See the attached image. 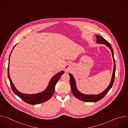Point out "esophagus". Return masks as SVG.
Wrapping results in <instances>:
<instances>
[{"label":"esophagus","mask_w":128,"mask_h":128,"mask_svg":"<svg viewBox=\"0 0 128 128\" xmlns=\"http://www.w3.org/2000/svg\"><path fill=\"white\" fill-rule=\"evenodd\" d=\"M70 66L69 65H66L65 66V69H68L70 68Z\"/></svg>","instance_id":"1"}]
</instances>
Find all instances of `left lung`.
Here are the masks:
<instances>
[{
    "label": "left lung",
    "instance_id": "obj_1",
    "mask_svg": "<svg viewBox=\"0 0 128 128\" xmlns=\"http://www.w3.org/2000/svg\"><path fill=\"white\" fill-rule=\"evenodd\" d=\"M97 38V44H104L106 45L107 47H108L110 48L112 54V58L114 60V69H113V73L112 75V78L111 80V82L109 84L108 87L104 90L103 92L97 95H88V94H84L78 90L77 86H76V80L71 74H69V75L70 76V84L71 86V90L72 92L74 94V95L78 99L80 100L84 101V102H96L101 99H102L108 92V91L110 90V89L112 86V85L114 82V78H115V72H116V62L114 58V50L112 48V46L111 44H109L106 40H105L103 38H102L101 36L100 35H96Z\"/></svg>",
    "mask_w": 128,
    "mask_h": 128
}]
</instances>
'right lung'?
Returning a JSON list of instances; mask_svg holds the SVG:
<instances>
[{
    "mask_svg": "<svg viewBox=\"0 0 128 128\" xmlns=\"http://www.w3.org/2000/svg\"><path fill=\"white\" fill-rule=\"evenodd\" d=\"M16 45V44L14 46V47L12 48V50H13V49L14 48ZM12 50L10 54L9 59H8V78L10 82L11 88L13 91V92L18 97H20L24 102L31 105H36V104H40L48 100L51 98V97L52 96L54 92V88H55V86L56 84L58 82L60 78L61 77L62 75L64 74V71L62 70L59 72V73H58V74H56L54 75L50 80L47 88L44 91H42V92L37 93V94H26L22 93L16 88V87L14 86V84H13L11 80V78L10 76V72H9L10 59V56L11 53L12 52Z\"/></svg>",
    "mask_w": 128,
    "mask_h": 128,
    "instance_id": "obj_1",
    "label": "right lung"
}]
</instances>
